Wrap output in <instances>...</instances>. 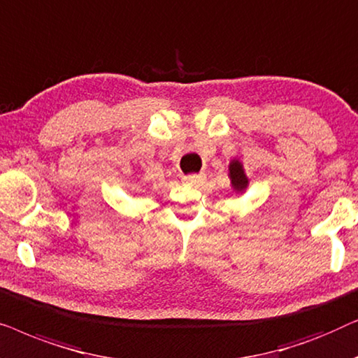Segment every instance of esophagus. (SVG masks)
I'll return each mask as SVG.
<instances>
[{
  "instance_id": "1",
  "label": "esophagus",
  "mask_w": 358,
  "mask_h": 358,
  "mask_svg": "<svg viewBox=\"0 0 358 358\" xmlns=\"http://www.w3.org/2000/svg\"><path fill=\"white\" fill-rule=\"evenodd\" d=\"M205 179V174H187L182 178V182L187 185H199L202 184Z\"/></svg>"
}]
</instances>
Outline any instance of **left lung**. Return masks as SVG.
<instances>
[{
	"label": "left lung",
	"mask_w": 358,
	"mask_h": 358,
	"mask_svg": "<svg viewBox=\"0 0 358 358\" xmlns=\"http://www.w3.org/2000/svg\"><path fill=\"white\" fill-rule=\"evenodd\" d=\"M229 179H231V185L236 192H243V190L248 187L249 180L246 178V174H244L243 164L239 163L238 159H233L231 163H229Z\"/></svg>",
	"instance_id": "obj_1"
}]
</instances>
